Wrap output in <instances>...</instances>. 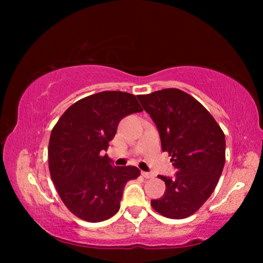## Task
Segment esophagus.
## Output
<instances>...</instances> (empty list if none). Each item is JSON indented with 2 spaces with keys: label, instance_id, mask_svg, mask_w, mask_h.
<instances>
[{
  "label": "esophagus",
  "instance_id": "1",
  "mask_svg": "<svg viewBox=\"0 0 263 263\" xmlns=\"http://www.w3.org/2000/svg\"><path fill=\"white\" fill-rule=\"evenodd\" d=\"M141 175L145 177V179H153L154 177V174H152V173L149 172H141Z\"/></svg>",
  "mask_w": 263,
  "mask_h": 263
}]
</instances>
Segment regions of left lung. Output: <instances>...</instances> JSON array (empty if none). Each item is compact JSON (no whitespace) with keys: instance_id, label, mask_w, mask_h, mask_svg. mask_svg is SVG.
Returning <instances> with one entry per match:
<instances>
[{"instance_id":"8db88e82","label":"left lung","mask_w":263,"mask_h":263,"mask_svg":"<svg viewBox=\"0 0 263 263\" xmlns=\"http://www.w3.org/2000/svg\"><path fill=\"white\" fill-rule=\"evenodd\" d=\"M159 131L163 152H168L177 172L159 175L166 183L153 209L172 219L193 215L210 197L225 164V136L210 112L186 92L167 88L139 95Z\"/></svg>"}]
</instances>
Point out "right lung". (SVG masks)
Instances as JSON below:
<instances>
[{"instance_id":"right-lung-1","label":"right lung","mask_w":263,"mask_h":263,"mask_svg":"<svg viewBox=\"0 0 263 263\" xmlns=\"http://www.w3.org/2000/svg\"><path fill=\"white\" fill-rule=\"evenodd\" d=\"M142 111L135 95L102 91L70 105L53 127L48 168L61 201L83 220L109 219L121 208L124 186L140 175L135 166H112L103 155L119 122Z\"/></svg>"}]
</instances>
